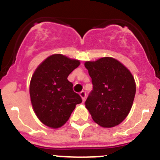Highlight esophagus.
Instances as JSON below:
<instances>
[{"label": "esophagus", "instance_id": "34e87169", "mask_svg": "<svg viewBox=\"0 0 160 160\" xmlns=\"http://www.w3.org/2000/svg\"><path fill=\"white\" fill-rule=\"evenodd\" d=\"M80 96H81L82 101L84 102L85 99H86V96H87V93L85 92V91H82V92H80Z\"/></svg>", "mask_w": 160, "mask_h": 160}]
</instances>
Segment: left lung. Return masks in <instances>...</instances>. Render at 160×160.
Segmentation results:
<instances>
[{"label":"left lung","instance_id":"1","mask_svg":"<svg viewBox=\"0 0 160 160\" xmlns=\"http://www.w3.org/2000/svg\"><path fill=\"white\" fill-rule=\"evenodd\" d=\"M84 65L92 79L93 90L85 105L93 120L105 128L118 125L132 107L136 91L134 77L125 66L111 57Z\"/></svg>","mask_w":160,"mask_h":160}]
</instances>
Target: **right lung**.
Masks as SVG:
<instances>
[{"instance_id": "1", "label": "right lung", "mask_w": 160, "mask_h": 160, "mask_svg": "<svg viewBox=\"0 0 160 160\" xmlns=\"http://www.w3.org/2000/svg\"><path fill=\"white\" fill-rule=\"evenodd\" d=\"M80 62L60 53L53 54L38 66L31 78L29 94L37 117L50 128L62 127L82 98L73 90L68 76Z\"/></svg>"}]
</instances>
